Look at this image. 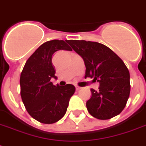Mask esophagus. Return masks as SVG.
Instances as JSON below:
<instances>
[{
	"label": "esophagus",
	"instance_id": "34e87169",
	"mask_svg": "<svg viewBox=\"0 0 146 146\" xmlns=\"http://www.w3.org/2000/svg\"><path fill=\"white\" fill-rule=\"evenodd\" d=\"M81 89V87H80V86H76V90H80V89Z\"/></svg>",
	"mask_w": 146,
	"mask_h": 146
}]
</instances>
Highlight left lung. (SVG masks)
Returning <instances> with one entry per match:
<instances>
[{
  "label": "left lung",
  "instance_id": "1",
  "mask_svg": "<svg viewBox=\"0 0 146 146\" xmlns=\"http://www.w3.org/2000/svg\"><path fill=\"white\" fill-rule=\"evenodd\" d=\"M66 42L84 60L85 78H93V81L99 82L98 90L92 89V97L86 102L89 113L99 120L118 115L126 106L130 92L129 72L123 61L111 49L98 42Z\"/></svg>",
  "mask_w": 146,
  "mask_h": 146
}]
</instances>
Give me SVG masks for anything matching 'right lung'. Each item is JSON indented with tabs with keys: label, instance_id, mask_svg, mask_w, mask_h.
<instances>
[{
	"label": "right lung",
	"instance_id": "1",
	"mask_svg": "<svg viewBox=\"0 0 146 146\" xmlns=\"http://www.w3.org/2000/svg\"><path fill=\"white\" fill-rule=\"evenodd\" d=\"M60 50H72L63 40L42 44L27 60L20 75V94L28 113L42 123H54L66 113L69 102L75 92L73 85L54 86L57 79L52 56Z\"/></svg>",
	"mask_w": 146,
	"mask_h": 146
}]
</instances>
